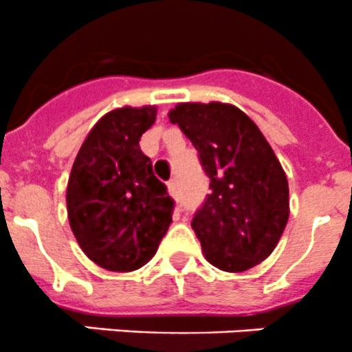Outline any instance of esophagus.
Returning <instances> with one entry per match:
<instances>
[{
  "label": "esophagus",
  "instance_id": "esophagus-1",
  "mask_svg": "<svg viewBox=\"0 0 352 352\" xmlns=\"http://www.w3.org/2000/svg\"><path fill=\"white\" fill-rule=\"evenodd\" d=\"M168 191H169V195H171V197L177 198V195H179V186H177V181L176 179L169 181V183H168Z\"/></svg>",
  "mask_w": 352,
  "mask_h": 352
}]
</instances>
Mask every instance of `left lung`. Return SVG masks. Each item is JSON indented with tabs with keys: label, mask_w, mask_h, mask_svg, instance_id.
<instances>
[{
	"label": "left lung",
	"mask_w": 352,
	"mask_h": 352,
	"mask_svg": "<svg viewBox=\"0 0 352 352\" xmlns=\"http://www.w3.org/2000/svg\"><path fill=\"white\" fill-rule=\"evenodd\" d=\"M197 148L212 193L191 221L208 262L245 272L267 258L289 219L287 177L255 123L232 104L183 102L169 111Z\"/></svg>",
	"instance_id": "left-lung-1"
}]
</instances>
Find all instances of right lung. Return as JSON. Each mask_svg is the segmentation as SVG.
<instances>
[{
  "instance_id": "obj_1",
  "label": "right lung",
  "mask_w": 352,
  "mask_h": 352,
  "mask_svg": "<svg viewBox=\"0 0 352 352\" xmlns=\"http://www.w3.org/2000/svg\"><path fill=\"white\" fill-rule=\"evenodd\" d=\"M155 116V106L104 114L69 173L66 207L73 234L83 253L111 272L151 262L173 222L175 200L138 144Z\"/></svg>"
}]
</instances>
